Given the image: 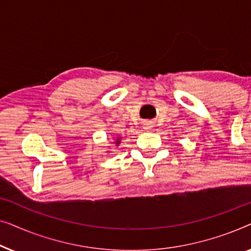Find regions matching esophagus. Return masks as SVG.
<instances>
[{"label": "esophagus", "mask_w": 251, "mask_h": 251, "mask_svg": "<svg viewBox=\"0 0 251 251\" xmlns=\"http://www.w3.org/2000/svg\"><path fill=\"white\" fill-rule=\"evenodd\" d=\"M151 128H152V123H151L150 121H146V122H144V129H146V130H150Z\"/></svg>", "instance_id": "1"}]
</instances>
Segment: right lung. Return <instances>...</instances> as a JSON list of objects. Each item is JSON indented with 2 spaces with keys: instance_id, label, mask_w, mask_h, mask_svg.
Listing matches in <instances>:
<instances>
[{
  "instance_id": "add662e5",
  "label": "right lung",
  "mask_w": 251,
  "mask_h": 251,
  "mask_svg": "<svg viewBox=\"0 0 251 251\" xmlns=\"http://www.w3.org/2000/svg\"><path fill=\"white\" fill-rule=\"evenodd\" d=\"M113 144H115V146H119L121 143V137H115V139H113Z\"/></svg>"
}]
</instances>
